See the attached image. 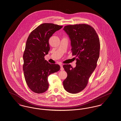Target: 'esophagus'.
Returning <instances> with one entry per match:
<instances>
[{
    "label": "esophagus",
    "mask_w": 121,
    "mask_h": 121,
    "mask_svg": "<svg viewBox=\"0 0 121 121\" xmlns=\"http://www.w3.org/2000/svg\"><path fill=\"white\" fill-rule=\"evenodd\" d=\"M60 70L61 71H63L64 70V68H63V65H60Z\"/></svg>",
    "instance_id": "obj_1"
}]
</instances>
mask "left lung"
Here are the masks:
<instances>
[{"instance_id":"1","label":"left lung","mask_w":121,"mask_h":121,"mask_svg":"<svg viewBox=\"0 0 121 121\" xmlns=\"http://www.w3.org/2000/svg\"><path fill=\"white\" fill-rule=\"evenodd\" d=\"M63 30L71 40L73 55H76V66L63 65L68 74L63 82L65 90L76 94L86 86L88 80L96 67L99 56L100 42L92 26L85 24L68 25Z\"/></svg>"}]
</instances>
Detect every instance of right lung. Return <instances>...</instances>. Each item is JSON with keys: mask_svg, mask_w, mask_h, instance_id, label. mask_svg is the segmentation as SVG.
<instances>
[{"mask_svg": "<svg viewBox=\"0 0 121 121\" xmlns=\"http://www.w3.org/2000/svg\"><path fill=\"white\" fill-rule=\"evenodd\" d=\"M62 27L53 23H43L34 30L27 38L23 56V70L28 86L35 93L45 92L48 88V76L60 69L59 65L48 63L44 57L50 50V37Z\"/></svg>", "mask_w": 121, "mask_h": 121, "instance_id": "add662e5", "label": "right lung"}]
</instances>
